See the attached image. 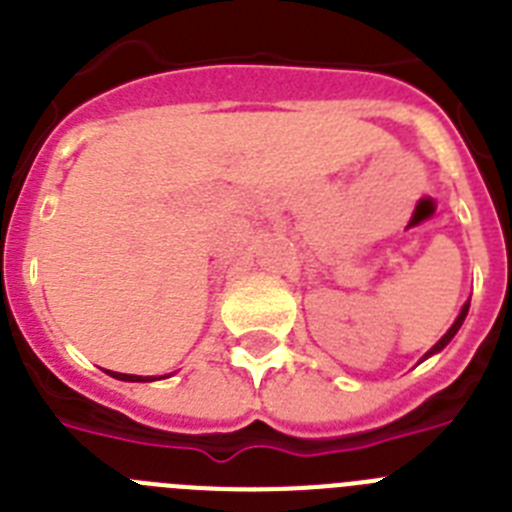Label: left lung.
<instances>
[{"label":"left lung","instance_id":"left-lung-1","mask_svg":"<svg viewBox=\"0 0 512 512\" xmlns=\"http://www.w3.org/2000/svg\"><path fill=\"white\" fill-rule=\"evenodd\" d=\"M467 312H469V300H467V302H464V305H461V312H459V315H456L454 325H451V328H449V330H446V333H443V336H441V341H438V343H436V346H433V348H431V351H428V354H425V356H423V359H420V361H425V359H428V356L438 354V351H443V348L449 346V343H451V338H454V336H456V333H459L461 323H464V318H467Z\"/></svg>","mask_w":512,"mask_h":512}]
</instances>
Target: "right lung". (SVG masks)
<instances>
[{
    "instance_id": "add662e5",
    "label": "right lung",
    "mask_w": 512,
    "mask_h": 512,
    "mask_svg": "<svg viewBox=\"0 0 512 512\" xmlns=\"http://www.w3.org/2000/svg\"><path fill=\"white\" fill-rule=\"evenodd\" d=\"M107 374L120 379V382H156V379H166V377H138V374H120V372H107Z\"/></svg>"
}]
</instances>
